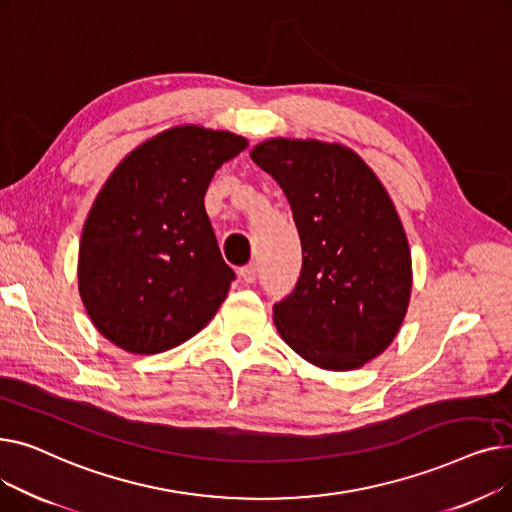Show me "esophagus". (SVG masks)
I'll return each instance as SVG.
<instances>
[{"mask_svg": "<svg viewBox=\"0 0 512 512\" xmlns=\"http://www.w3.org/2000/svg\"><path fill=\"white\" fill-rule=\"evenodd\" d=\"M240 278L245 284H253L257 280V265L249 263L245 267H240Z\"/></svg>", "mask_w": 512, "mask_h": 512, "instance_id": "esophagus-1", "label": "esophagus"}]
</instances>
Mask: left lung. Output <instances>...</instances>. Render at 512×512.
Here are the masks:
<instances>
[{
    "instance_id": "1",
    "label": "left lung",
    "mask_w": 512,
    "mask_h": 512,
    "mask_svg": "<svg viewBox=\"0 0 512 512\" xmlns=\"http://www.w3.org/2000/svg\"><path fill=\"white\" fill-rule=\"evenodd\" d=\"M284 191L303 267L274 324L305 361L351 371L382 355L407 315L413 270L405 228L365 161L338 143L270 139L251 151Z\"/></svg>"
}]
</instances>
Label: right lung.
I'll return each instance as SVG.
<instances>
[{
	"label": "right lung",
	"mask_w": 512,
	"mask_h": 512,
	"mask_svg": "<svg viewBox=\"0 0 512 512\" xmlns=\"http://www.w3.org/2000/svg\"><path fill=\"white\" fill-rule=\"evenodd\" d=\"M226 130L155 134L107 178L80 236L78 292L95 328L134 355L193 338L234 280L205 211L207 186L247 149Z\"/></svg>",
	"instance_id": "add662e5"
}]
</instances>
